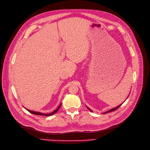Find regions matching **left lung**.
Instances as JSON below:
<instances>
[{"mask_svg":"<svg viewBox=\"0 0 150 150\" xmlns=\"http://www.w3.org/2000/svg\"><path fill=\"white\" fill-rule=\"evenodd\" d=\"M128 98V97H127ZM123 104V103H122ZM122 104H120V105H119L118 106H117V107H116V108H113V109H110V110H109V111H108V112H104V113H109V112H113V111H114V110H116L117 109H118L119 108H120V107L121 106V105H122ZM87 108H88V109L90 110V111H91V112H92V110L90 109V108H88V107H87Z\"/></svg>","mask_w":150,"mask_h":150,"instance_id":"obj_1","label":"left lung"}]
</instances>
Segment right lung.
I'll use <instances>...</instances> for the list:
<instances>
[{"instance_id": "obj_1", "label": "right lung", "mask_w": 150, "mask_h": 150, "mask_svg": "<svg viewBox=\"0 0 150 150\" xmlns=\"http://www.w3.org/2000/svg\"><path fill=\"white\" fill-rule=\"evenodd\" d=\"M60 105H61V104L59 105V106L58 107V108L56 110H55L54 112H51V113H41V112H35V111H32V110H28L26 108H25L27 110H28V112H29L30 113H32V114H35V115H43V116H51V115H54V114H55L59 110V109H60Z\"/></svg>"}]
</instances>
